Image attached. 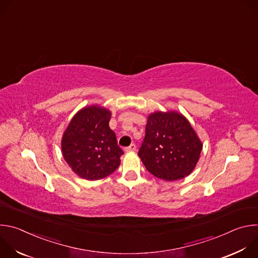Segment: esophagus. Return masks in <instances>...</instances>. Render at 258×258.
<instances>
[{
    "label": "esophagus",
    "mask_w": 258,
    "mask_h": 258,
    "mask_svg": "<svg viewBox=\"0 0 258 258\" xmlns=\"http://www.w3.org/2000/svg\"><path fill=\"white\" fill-rule=\"evenodd\" d=\"M136 151V145L132 144L131 146H128L127 148H125V152H135Z\"/></svg>",
    "instance_id": "esophagus-1"
}]
</instances>
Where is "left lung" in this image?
<instances>
[{
    "mask_svg": "<svg viewBox=\"0 0 258 258\" xmlns=\"http://www.w3.org/2000/svg\"><path fill=\"white\" fill-rule=\"evenodd\" d=\"M202 148L203 144L190 121L181 113L168 110L149 114L138 155L149 172L172 181L195 169Z\"/></svg>",
    "mask_w": 258,
    "mask_h": 258,
    "instance_id": "1",
    "label": "left lung"
}]
</instances>
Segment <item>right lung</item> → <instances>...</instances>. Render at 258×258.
<instances>
[{"label":"right lung","instance_id":"obj_1","mask_svg":"<svg viewBox=\"0 0 258 258\" xmlns=\"http://www.w3.org/2000/svg\"><path fill=\"white\" fill-rule=\"evenodd\" d=\"M111 111L100 105L82 108L61 139L62 155L80 177L97 180L111 174L120 164L122 150L109 127Z\"/></svg>","mask_w":258,"mask_h":258}]
</instances>
